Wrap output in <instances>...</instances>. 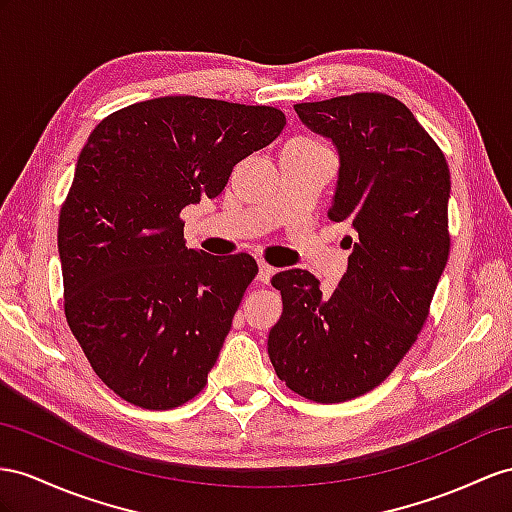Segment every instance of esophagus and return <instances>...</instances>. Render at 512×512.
I'll return each mask as SVG.
<instances>
[{
  "instance_id": "1",
  "label": "esophagus",
  "mask_w": 512,
  "mask_h": 512,
  "mask_svg": "<svg viewBox=\"0 0 512 512\" xmlns=\"http://www.w3.org/2000/svg\"><path fill=\"white\" fill-rule=\"evenodd\" d=\"M272 274H274V268L268 266L266 261H259V274H257L259 283H261V285H268L270 279H272Z\"/></svg>"
}]
</instances>
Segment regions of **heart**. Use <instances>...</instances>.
<instances>
[{"mask_svg":"<svg viewBox=\"0 0 512 512\" xmlns=\"http://www.w3.org/2000/svg\"><path fill=\"white\" fill-rule=\"evenodd\" d=\"M294 140H303V142H316V140H311V138H294Z\"/></svg>","mask_w":512,"mask_h":512,"instance_id":"heart-1","label":"heart"}]
</instances>
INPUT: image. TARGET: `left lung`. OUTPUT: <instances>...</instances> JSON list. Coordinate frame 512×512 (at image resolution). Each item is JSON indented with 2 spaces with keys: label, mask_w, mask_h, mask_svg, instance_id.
I'll use <instances>...</instances> for the list:
<instances>
[{
  "label": "left lung",
  "mask_w": 512,
  "mask_h": 512,
  "mask_svg": "<svg viewBox=\"0 0 512 512\" xmlns=\"http://www.w3.org/2000/svg\"><path fill=\"white\" fill-rule=\"evenodd\" d=\"M294 110L337 147L329 218L350 222L357 238H348V270L329 296L307 270L274 274L283 313L268 355L298 396L346 402L396 370L428 318L450 255V168L396 97L355 93Z\"/></svg>",
  "instance_id": "left-lung-1"
}]
</instances>
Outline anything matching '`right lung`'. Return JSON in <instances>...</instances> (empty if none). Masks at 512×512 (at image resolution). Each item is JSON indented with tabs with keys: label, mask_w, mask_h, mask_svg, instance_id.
I'll return each instance as SVG.
<instances>
[{
	"label": "right lung",
	"mask_w": 512,
	"mask_h": 512,
	"mask_svg": "<svg viewBox=\"0 0 512 512\" xmlns=\"http://www.w3.org/2000/svg\"><path fill=\"white\" fill-rule=\"evenodd\" d=\"M283 127L270 106L160 97L88 136L58 222L64 316L116 396L166 411L205 387L257 261L186 248L179 214Z\"/></svg>",
	"instance_id": "right-lung-1"
}]
</instances>
